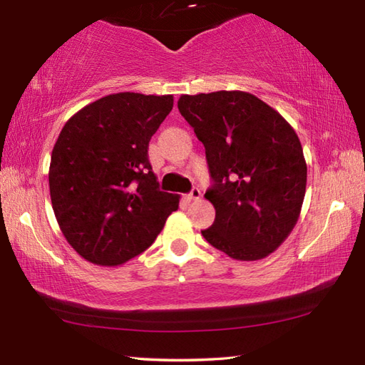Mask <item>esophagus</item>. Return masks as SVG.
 <instances>
[{
  "instance_id": "esophagus-1",
  "label": "esophagus",
  "mask_w": 365,
  "mask_h": 365,
  "mask_svg": "<svg viewBox=\"0 0 365 365\" xmlns=\"http://www.w3.org/2000/svg\"><path fill=\"white\" fill-rule=\"evenodd\" d=\"M185 197H187V200H197V199H200V190L195 187L191 190L190 195H187Z\"/></svg>"
}]
</instances>
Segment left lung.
<instances>
[{
	"label": "left lung",
	"mask_w": 365,
	"mask_h": 365,
	"mask_svg": "<svg viewBox=\"0 0 365 365\" xmlns=\"http://www.w3.org/2000/svg\"><path fill=\"white\" fill-rule=\"evenodd\" d=\"M178 111L205 147L216 215L202 235L235 260L274 252L297 224L307 166L298 135L281 114L243 91L182 96Z\"/></svg>",
	"instance_id": "obj_1"
}]
</instances>
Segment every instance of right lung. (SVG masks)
<instances>
[{
    "label": "right lung",
    "instance_id": "1",
    "mask_svg": "<svg viewBox=\"0 0 365 365\" xmlns=\"http://www.w3.org/2000/svg\"><path fill=\"white\" fill-rule=\"evenodd\" d=\"M173 96L119 92L73 114L53 147L50 196L59 229L83 259L118 267L149 247L178 208L158 190L150 138Z\"/></svg>",
    "mask_w": 365,
    "mask_h": 365
}]
</instances>
